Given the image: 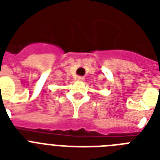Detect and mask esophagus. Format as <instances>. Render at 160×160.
Masks as SVG:
<instances>
[{"label": "esophagus", "instance_id": "1", "mask_svg": "<svg viewBox=\"0 0 160 160\" xmlns=\"http://www.w3.org/2000/svg\"><path fill=\"white\" fill-rule=\"evenodd\" d=\"M84 80H85V78L83 77V76H78L76 78V80H78V81H83Z\"/></svg>", "mask_w": 160, "mask_h": 160}]
</instances>
